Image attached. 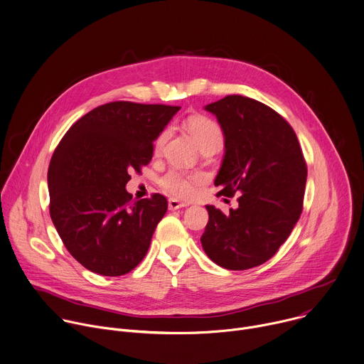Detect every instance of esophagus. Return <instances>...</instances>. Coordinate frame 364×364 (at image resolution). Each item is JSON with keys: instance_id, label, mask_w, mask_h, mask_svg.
Here are the masks:
<instances>
[{"instance_id": "34e87169", "label": "esophagus", "mask_w": 364, "mask_h": 364, "mask_svg": "<svg viewBox=\"0 0 364 364\" xmlns=\"http://www.w3.org/2000/svg\"><path fill=\"white\" fill-rule=\"evenodd\" d=\"M187 203H183V201H178L176 198H171L168 200V209L170 210H177V209H181V207H186Z\"/></svg>"}]
</instances>
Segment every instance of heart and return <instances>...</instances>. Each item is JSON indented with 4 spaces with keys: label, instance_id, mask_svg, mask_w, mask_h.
Masks as SVG:
<instances>
[{
    "label": "heart",
    "instance_id": "1",
    "mask_svg": "<svg viewBox=\"0 0 364 364\" xmlns=\"http://www.w3.org/2000/svg\"><path fill=\"white\" fill-rule=\"evenodd\" d=\"M187 128L196 138L201 149L205 148H220L223 144V131L220 125L212 118L196 115L187 119ZM170 135L168 128L163 129L154 141L155 154H160L167 138ZM204 181L201 173H188L180 168L168 170L161 178L160 186L163 190L176 198H188L194 194L196 186Z\"/></svg>",
    "mask_w": 364,
    "mask_h": 364
}]
</instances>
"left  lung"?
<instances>
[{
	"mask_svg": "<svg viewBox=\"0 0 364 364\" xmlns=\"http://www.w3.org/2000/svg\"><path fill=\"white\" fill-rule=\"evenodd\" d=\"M225 134V159L215 186L237 197L228 215L205 205L209 222L200 237L215 264L230 271L265 264L298 222L306 163L292 127L265 103L229 95L204 108Z\"/></svg>",
	"mask_w": 364,
	"mask_h": 364,
	"instance_id": "obj_1",
	"label": "left lung"
}]
</instances>
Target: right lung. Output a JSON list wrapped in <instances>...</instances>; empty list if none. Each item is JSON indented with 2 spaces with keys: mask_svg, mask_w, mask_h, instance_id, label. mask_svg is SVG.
<instances>
[{
  "mask_svg": "<svg viewBox=\"0 0 364 364\" xmlns=\"http://www.w3.org/2000/svg\"><path fill=\"white\" fill-rule=\"evenodd\" d=\"M180 107L109 102L77 119L50 160V218L86 269L103 277L131 272L148 252L167 198L132 200L129 173L152 159L154 141Z\"/></svg>",
  "mask_w": 364,
  "mask_h": 364,
  "instance_id": "add662e5",
  "label": "right lung"
}]
</instances>
